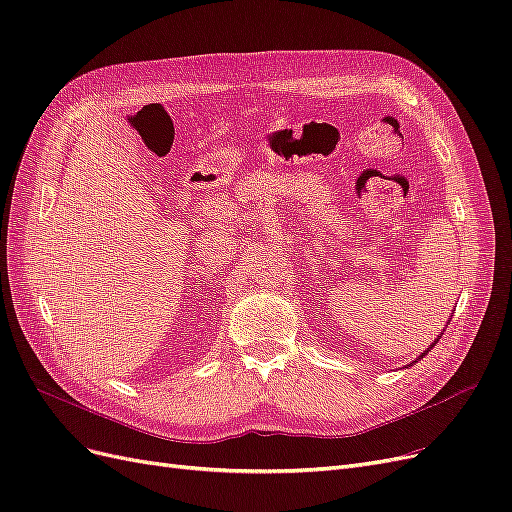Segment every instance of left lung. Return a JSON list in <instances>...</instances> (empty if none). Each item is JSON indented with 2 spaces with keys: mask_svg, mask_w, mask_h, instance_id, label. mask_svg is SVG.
Wrapping results in <instances>:
<instances>
[{
  "mask_svg": "<svg viewBox=\"0 0 512 512\" xmlns=\"http://www.w3.org/2000/svg\"><path fill=\"white\" fill-rule=\"evenodd\" d=\"M440 337H442V333H440V335H438V339H436V342H431V346H429V348H427V350H423V352H421V356H418V359H416V361H414V363H418V361H421V359H423V356H425V354H427V352H429V350H431V348H433V346H436V344H438V342H440ZM410 365H412V363H410Z\"/></svg>",
  "mask_w": 512,
  "mask_h": 512,
  "instance_id": "8db88e82",
  "label": "left lung"
}]
</instances>
